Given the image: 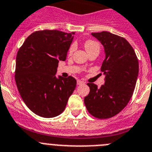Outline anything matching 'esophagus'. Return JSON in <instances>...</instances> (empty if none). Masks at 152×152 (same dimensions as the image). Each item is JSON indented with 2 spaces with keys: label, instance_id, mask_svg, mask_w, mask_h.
<instances>
[{
  "label": "esophagus",
  "instance_id": "esophagus-1",
  "mask_svg": "<svg viewBox=\"0 0 152 152\" xmlns=\"http://www.w3.org/2000/svg\"><path fill=\"white\" fill-rule=\"evenodd\" d=\"M82 84H84L83 81H81V80H77V85H82Z\"/></svg>",
  "mask_w": 152,
  "mask_h": 152
}]
</instances>
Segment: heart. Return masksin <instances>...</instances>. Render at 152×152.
Returning a JSON list of instances; mask_svg holds the SVG:
<instances>
[{
  "label": "heart",
  "mask_w": 152,
  "mask_h": 152,
  "mask_svg": "<svg viewBox=\"0 0 152 152\" xmlns=\"http://www.w3.org/2000/svg\"><path fill=\"white\" fill-rule=\"evenodd\" d=\"M84 47H85L87 53L91 50H97L99 51V44L94 40H91V39L86 40L84 43ZM73 50H74V47L72 46L69 49V53H72Z\"/></svg>",
  "instance_id": "obj_1"
}]
</instances>
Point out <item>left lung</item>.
<instances>
[{
    "label": "left lung",
    "mask_w": 152,
    "mask_h": 152,
    "mask_svg": "<svg viewBox=\"0 0 152 152\" xmlns=\"http://www.w3.org/2000/svg\"><path fill=\"white\" fill-rule=\"evenodd\" d=\"M91 34L104 47L105 56L101 70L105 83L100 88L87 83L90 91L84 103L94 117L109 118L119 113L132 96L138 76V58L125 38L107 31Z\"/></svg>",
    "instance_id": "8db88e82"
}]
</instances>
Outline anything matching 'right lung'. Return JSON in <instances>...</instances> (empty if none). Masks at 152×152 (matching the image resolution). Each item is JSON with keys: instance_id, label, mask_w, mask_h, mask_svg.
<instances>
[{"instance_id": "right-lung-1", "label": "right lung", "mask_w": 152, "mask_h": 152, "mask_svg": "<svg viewBox=\"0 0 152 152\" xmlns=\"http://www.w3.org/2000/svg\"><path fill=\"white\" fill-rule=\"evenodd\" d=\"M74 33L45 30L33 33L16 57L15 81L21 98L33 113L53 118L63 113L76 86L72 76H56L64 61Z\"/></svg>"}]
</instances>
